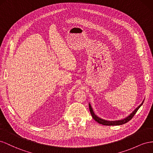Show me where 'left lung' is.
<instances>
[{
    "label": "left lung",
    "instance_id": "left-lung-1",
    "mask_svg": "<svg viewBox=\"0 0 153 153\" xmlns=\"http://www.w3.org/2000/svg\"><path fill=\"white\" fill-rule=\"evenodd\" d=\"M143 102V101L142 102V103L140 104V105L138 106L136 109H135V110L133 111V112L131 113V114L129 115L128 117H126V119H124L123 120H117V121H108V120H102L101 119H100V118H99L97 116H96L94 114L92 108H91L90 104H89V109H90V111L91 116H92V117H93V119L95 121H97L99 124H102V125H104V126H119V125H122V124L127 123L128 122H129L131 119L132 118L134 117V115H135V113H137V111L140 108V107L142 105Z\"/></svg>",
    "mask_w": 153,
    "mask_h": 153
}]
</instances>
